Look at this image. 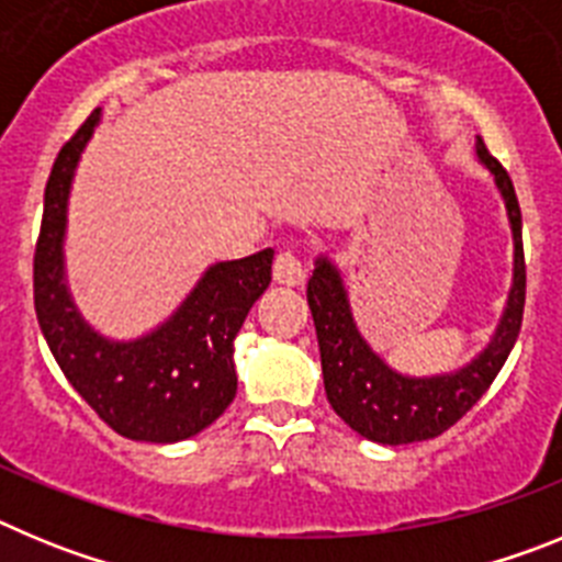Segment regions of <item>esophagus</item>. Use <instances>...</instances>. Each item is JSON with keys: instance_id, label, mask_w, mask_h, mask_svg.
<instances>
[{"instance_id": "34e87169", "label": "esophagus", "mask_w": 562, "mask_h": 562, "mask_svg": "<svg viewBox=\"0 0 562 562\" xmlns=\"http://www.w3.org/2000/svg\"><path fill=\"white\" fill-rule=\"evenodd\" d=\"M272 278H276L278 284H284V286H301L306 281L304 258L292 250L278 252L276 265H272Z\"/></svg>"}]
</instances>
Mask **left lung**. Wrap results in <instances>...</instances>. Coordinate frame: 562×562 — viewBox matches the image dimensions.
<instances>
[{
  "instance_id": "obj_1",
  "label": "left lung",
  "mask_w": 562,
  "mask_h": 562,
  "mask_svg": "<svg viewBox=\"0 0 562 562\" xmlns=\"http://www.w3.org/2000/svg\"><path fill=\"white\" fill-rule=\"evenodd\" d=\"M475 151H479L481 162L493 171L495 186L504 196L506 213H509L515 238V284L493 342L467 369L456 371V374L425 376V380L396 374L360 337L340 276L326 258L317 261L310 284H306V301H310L312 321H315L329 405L351 430L371 441H380V445H411V441L434 439L453 428L493 385L518 340L526 304L520 205L509 173L490 154L481 137Z\"/></svg>"
}]
</instances>
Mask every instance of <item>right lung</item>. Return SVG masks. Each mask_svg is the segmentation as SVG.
<instances>
[{
    "mask_svg": "<svg viewBox=\"0 0 562 562\" xmlns=\"http://www.w3.org/2000/svg\"><path fill=\"white\" fill-rule=\"evenodd\" d=\"M98 109L58 151L33 256V304L49 351L69 385L114 434L134 441H180L220 419L236 396L233 340L270 286L272 250L211 267L177 315L134 342L89 329L64 286L61 238L72 171L98 123Z\"/></svg>",
    "mask_w": 562,
    "mask_h": 562,
    "instance_id": "1",
    "label": "right lung"
}]
</instances>
